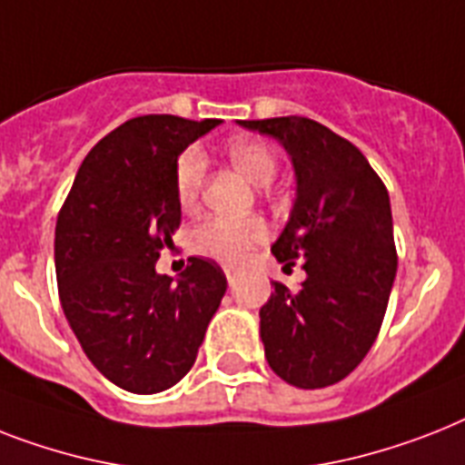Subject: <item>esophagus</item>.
Masks as SVG:
<instances>
[{"label": "esophagus", "instance_id": "esophagus-1", "mask_svg": "<svg viewBox=\"0 0 465 465\" xmlns=\"http://www.w3.org/2000/svg\"><path fill=\"white\" fill-rule=\"evenodd\" d=\"M224 274H226V282H229V286L236 284V282H239V277H241L239 270H233V267H226Z\"/></svg>", "mask_w": 465, "mask_h": 465}]
</instances>
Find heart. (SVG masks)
Listing matches in <instances>:
<instances>
[{"label":"heart","instance_id":"heart-1","mask_svg":"<svg viewBox=\"0 0 465 465\" xmlns=\"http://www.w3.org/2000/svg\"><path fill=\"white\" fill-rule=\"evenodd\" d=\"M229 160L245 179L255 186H267L277 176V154L267 143L258 138H233L226 145ZM205 154L200 147H188L176 164V195L183 207H191L198 200L203 181H205ZM267 239L265 222L258 217L248 220H229V217H213L195 229L193 241L203 255L220 260V262H243L258 243Z\"/></svg>","mask_w":465,"mask_h":465}]
</instances>
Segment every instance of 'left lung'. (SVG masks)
I'll use <instances>...</instances> for the list:
<instances>
[{
  "label": "left lung",
  "instance_id": "left-lung-1",
  "mask_svg": "<svg viewBox=\"0 0 465 465\" xmlns=\"http://www.w3.org/2000/svg\"><path fill=\"white\" fill-rule=\"evenodd\" d=\"M282 143L296 173L289 222L272 255L303 260L298 292L272 282L260 308L270 368L301 390L337 384L375 343L396 277L390 193L365 154L303 116L239 122Z\"/></svg>",
  "mask_w": 465,
  "mask_h": 465
}]
</instances>
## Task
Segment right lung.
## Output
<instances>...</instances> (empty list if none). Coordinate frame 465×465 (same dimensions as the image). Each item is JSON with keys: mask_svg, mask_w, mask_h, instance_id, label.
Listing matches in <instances>:
<instances>
[{"mask_svg": "<svg viewBox=\"0 0 465 465\" xmlns=\"http://www.w3.org/2000/svg\"><path fill=\"white\" fill-rule=\"evenodd\" d=\"M217 119H131L104 135L75 173L54 232L64 315L85 356L131 394L183 380L226 292L217 262L191 258L176 282L154 270L181 224L179 154Z\"/></svg>", "mask_w": 465, "mask_h": 465, "instance_id": "obj_1", "label": "right lung"}]
</instances>
